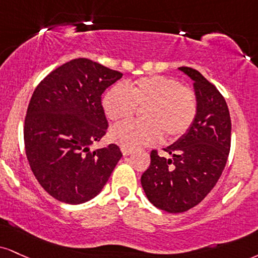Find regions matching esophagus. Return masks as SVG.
Returning a JSON list of instances; mask_svg holds the SVG:
<instances>
[{
  "instance_id": "34e87169",
  "label": "esophagus",
  "mask_w": 258,
  "mask_h": 258,
  "mask_svg": "<svg viewBox=\"0 0 258 258\" xmlns=\"http://www.w3.org/2000/svg\"><path fill=\"white\" fill-rule=\"evenodd\" d=\"M121 151H122V154L125 155V156H127V155H131L132 154V149H127L125 147H121Z\"/></svg>"
}]
</instances>
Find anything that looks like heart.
I'll return each mask as SVG.
<instances>
[{
  "label": "heart",
  "instance_id": "obj_1",
  "mask_svg": "<svg viewBox=\"0 0 258 258\" xmlns=\"http://www.w3.org/2000/svg\"><path fill=\"white\" fill-rule=\"evenodd\" d=\"M102 107L111 121L131 117L137 108L143 121H126L110 130V138L121 147L137 149L156 144L164 138L174 142L186 135L197 117L195 91L166 76L142 77L125 88L113 86L102 98Z\"/></svg>",
  "mask_w": 258,
  "mask_h": 258
}]
</instances>
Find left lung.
Wrapping results in <instances>:
<instances>
[{
	"mask_svg": "<svg viewBox=\"0 0 258 258\" xmlns=\"http://www.w3.org/2000/svg\"><path fill=\"white\" fill-rule=\"evenodd\" d=\"M194 80L197 117L174 144L150 154L141 182L148 200L167 213H184L206 198L216 185L231 149V116L221 92L191 67H179Z\"/></svg>",
	"mask_w": 258,
	"mask_h": 258,
	"instance_id": "8db88e82",
	"label": "left lung"
}]
</instances>
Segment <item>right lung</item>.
I'll use <instances>...</instances> for the list:
<instances>
[{
  "mask_svg": "<svg viewBox=\"0 0 258 258\" xmlns=\"http://www.w3.org/2000/svg\"><path fill=\"white\" fill-rule=\"evenodd\" d=\"M121 77L89 58H74L33 91L25 117V151L33 175L55 200H92L122 156L116 144L89 150L108 128L101 96Z\"/></svg>",
  "mask_w": 258,
  "mask_h": 258,
  "instance_id": "right-lung-1",
  "label": "right lung"
}]
</instances>
